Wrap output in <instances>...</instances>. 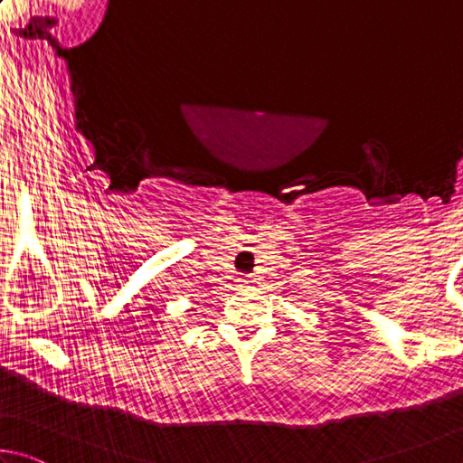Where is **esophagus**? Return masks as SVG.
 <instances>
[{
	"instance_id": "esophagus-1",
	"label": "esophagus",
	"mask_w": 463,
	"mask_h": 463,
	"mask_svg": "<svg viewBox=\"0 0 463 463\" xmlns=\"http://www.w3.org/2000/svg\"><path fill=\"white\" fill-rule=\"evenodd\" d=\"M252 282H254V279H252V277L241 279V285H244V287H250V285H252Z\"/></svg>"
}]
</instances>
